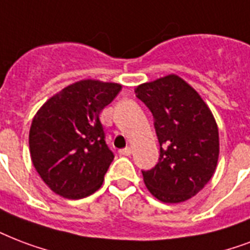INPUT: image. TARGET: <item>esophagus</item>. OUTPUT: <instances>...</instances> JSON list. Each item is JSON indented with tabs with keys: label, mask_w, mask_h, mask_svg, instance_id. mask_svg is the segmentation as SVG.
Here are the masks:
<instances>
[{
	"label": "esophagus",
	"mask_w": 250,
	"mask_h": 250,
	"mask_svg": "<svg viewBox=\"0 0 250 250\" xmlns=\"http://www.w3.org/2000/svg\"><path fill=\"white\" fill-rule=\"evenodd\" d=\"M119 153H121L122 156H129L132 153V148H131V146H125V148L119 150Z\"/></svg>",
	"instance_id": "esophagus-1"
}]
</instances>
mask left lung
<instances>
[{
    "instance_id": "1",
    "label": "left lung",
    "mask_w": 250,
    "mask_h": 250,
    "mask_svg": "<svg viewBox=\"0 0 250 250\" xmlns=\"http://www.w3.org/2000/svg\"><path fill=\"white\" fill-rule=\"evenodd\" d=\"M135 94L155 118L159 163L143 170L149 193L164 203H180L199 193L214 176L219 129L198 91L177 74L139 85Z\"/></svg>"
}]
</instances>
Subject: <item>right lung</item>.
Listing matches in <instances>:
<instances>
[{"instance_id":"obj_1","label":"right lung","mask_w":250,"mask_h":250,"mask_svg":"<svg viewBox=\"0 0 250 250\" xmlns=\"http://www.w3.org/2000/svg\"><path fill=\"white\" fill-rule=\"evenodd\" d=\"M121 83L81 80L51 97L32 119L28 146L32 165L53 193L81 199L95 193L114 160L100 114Z\"/></svg>"}]
</instances>
